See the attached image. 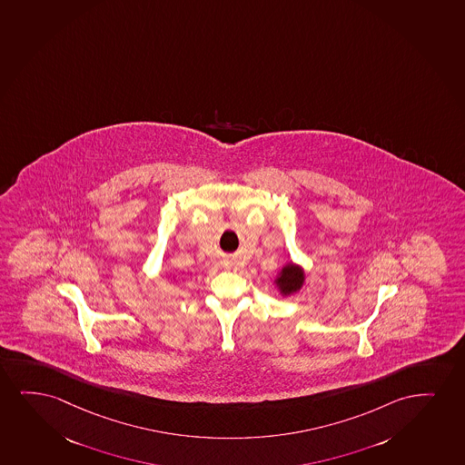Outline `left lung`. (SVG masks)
<instances>
[{
	"instance_id": "obj_1",
	"label": "left lung",
	"mask_w": 465,
	"mask_h": 465,
	"mask_svg": "<svg viewBox=\"0 0 465 465\" xmlns=\"http://www.w3.org/2000/svg\"><path fill=\"white\" fill-rule=\"evenodd\" d=\"M304 282H306L304 268L298 263H293L292 260L279 270L272 281L281 296L295 295L302 289Z\"/></svg>"
}]
</instances>
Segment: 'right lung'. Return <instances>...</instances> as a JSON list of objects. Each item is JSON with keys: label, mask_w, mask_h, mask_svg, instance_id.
<instances>
[{"label": "right lung", "mask_w": 465, "mask_h": 465, "mask_svg": "<svg viewBox=\"0 0 465 465\" xmlns=\"http://www.w3.org/2000/svg\"><path fill=\"white\" fill-rule=\"evenodd\" d=\"M173 281H176V279H175V278H173Z\"/></svg>", "instance_id": "add662e5"}]
</instances>
